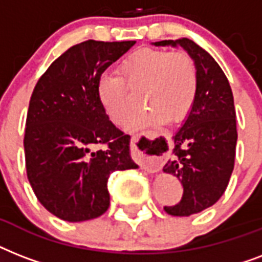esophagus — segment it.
Masks as SVG:
<instances>
[{
	"mask_svg": "<svg viewBox=\"0 0 262 262\" xmlns=\"http://www.w3.org/2000/svg\"><path fill=\"white\" fill-rule=\"evenodd\" d=\"M132 151L135 154V156L137 159L143 160L141 162V168L145 170L149 174H155L160 170L162 167V162L159 160V158L154 156V143H152V139H144V143L145 145L144 147H140V136H132ZM143 151H141V149Z\"/></svg>",
	"mask_w": 262,
	"mask_h": 262,
	"instance_id": "obj_1",
	"label": "esophagus"
}]
</instances>
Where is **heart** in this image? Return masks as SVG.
<instances>
[{
    "label": "heart",
    "instance_id": "1",
    "mask_svg": "<svg viewBox=\"0 0 262 262\" xmlns=\"http://www.w3.org/2000/svg\"><path fill=\"white\" fill-rule=\"evenodd\" d=\"M118 71L119 76L104 73L98 83L99 100L117 125L135 110L127 85L130 90L144 88V103L149 106L127 122V129H143L167 118L181 121L193 107L199 76L194 61L183 51L141 47L123 58Z\"/></svg>",
    "mask_w": 262,
    "mask_h": 262
}]
</instances>
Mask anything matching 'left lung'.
<instances>
[{
	"label": "left lung",
	"mask_w": 262,
	"mask_h": 262,
	"mask_svg": "<svg viewBox=\"0 0 262 262\" xmlns=\"http://www.w3.org/2000/svg\"><path fill=\"white\" fill-rule=\"evenodd\" d=\"M152 45L182 47L194 61L199 76L193 107L172 136L171 159L163 167L183 186L181 201L164 207V211L172 216H190L212 207L223 195L234 170L238 133L232 91L219 63L190 39Z\"/></svg>",
	"instance_id": "obj_1"
}]
</instances>
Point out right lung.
Returning a JSON list of instances; mask_svg holds the SVG:
<instances>
[{
    "mask_svg": "<svg viewBox=\"0 0 262 262\" xmlns=\"http://www.w3.org/2000/svg\"><path fill=\"white\" fill-rule=\"evenodd\" d=\"M135 40H85L59 55L35 85L24 136L27 177L43 207L67 222H85L110 205L111 172L139 166L130 136L108 119L100 76ZM99 145L106 148L96 150Z\"/></svg>",
    "mask_w": 262,
    "mask_h": 262,
    "instance_id": "obj_1",
    "label": "right lung"
}]
</instances>
